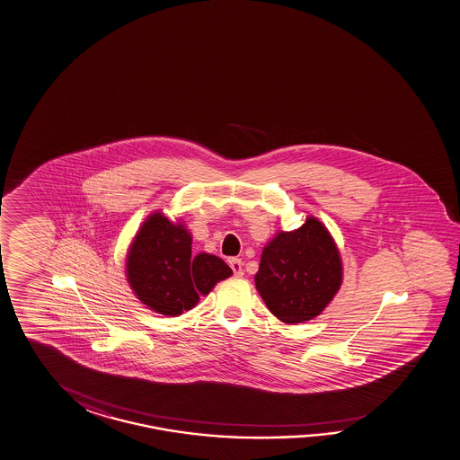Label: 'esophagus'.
<instances>
[{
	"label": "esophagus",
	"mask_w": 460,
	"mask_h": 460,
	"mask_svg": "<svg viewBox=\"0 0 460 460\" xmlns=\"http://www.w3.org/2000/svg\"><path fill=\"white\" fill-rule=\"evenodd\" d=\"M243 261L241 259H229V267L231 270L234 271V277H243Z\"/></svg>",
	"instance_id": "1"
}]
</instances>
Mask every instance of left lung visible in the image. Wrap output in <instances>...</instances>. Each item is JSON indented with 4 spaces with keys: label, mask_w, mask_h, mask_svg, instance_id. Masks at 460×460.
I'll list each match as a JSON object with an SVG mask.
<instances>
[{
    "label": "left lung",
    "mask_w": 460,
    "mask_h": 460,
    "mask_svg": "<svg viewBox=\"0 0 460 460\" xmlns=\"http://www.w3.org/2000/svg\"><path fill=\"white\" fill-rule=\"evenodd\" d=\"M341 259L327 227L309 217L299 229L278 233L261 252L255 288L285 323L313 321L339 293Z\"/></svg>",
    "instance_id": "8db88e82"
}]
</instances>
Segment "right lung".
<instances>
[{"instance_id": "add662e5", "label": "right lung", "mask_w": 460, "mask_h": 460, "mask_svg": "<svg viewBox=\"0 0 460 460\" xmlns=\"http://www.w3.org/2000/svg\"><path fill=\"white\" fill-rule=\"evenodd\" d=\"M231 275L233 270L217 255H191L190 233L161 211L141 225L127 255V278L137 297L169 317L190 311L199 296Z\"/></svg>"}]
</instances>
